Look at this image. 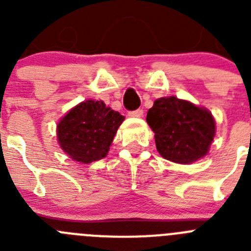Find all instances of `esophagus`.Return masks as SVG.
I'll use <instances>...</instances> for the list:
<instances>
[{"mask_svg":"<svg viewBox=\"0 0 251 251\" xmlns=\"http://www.w3.org/2000/svg\"><path fill=\"white\" fill-rule=\"evenodd\" d=\"M130 117H136V118H141L143 117V109H137L133 110V112H129Z\"/></svg>","mask_w":251,"mask_h":251,"instance_id":"esophagus-1","label":"esophagus"}]
</instances>
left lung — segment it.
<instances>
[{"label":"left lung","mask_w":251,"mask_h":251,"mask_svg":"<svg viewBox=\"0 0 251 251\" xmlns=\"http://www.w3.org/2000/svg\"><path fill=\"white\" fill-rule=\"evenodd\" d=\"M147 123L154 132L159 154L181 165L206 156L216 130L214 117L206 108L176 97L154 100Z\"/></svg>","instance_id":"8db88e82"}]
</instances>
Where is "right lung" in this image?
I'll use <instances>...</instances> for the list:
<instances>
[{
    "label": "right lung",
    "instance_id": "obj_1",
    "mask_svg": "<svg viewBox=\"0 0 251 251\" xmlns=\"http://www.w3.org/2000/svg\"><path fill=\"white\" fill-rule=\"evenodd\" d=\"M123 115L103 100H85L69 110L57 123V141L72 159L92 163L108 154Z\"/></svg>",
    "mask_w": 251,
    "mask_h": 251
}]
</instances>
